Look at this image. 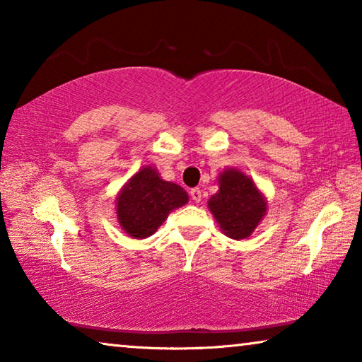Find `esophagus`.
<instances>
[{
    "instance_id": "1",
    "label": "esophagus",
    "mask_w": 362,
    "mask_h": 362,
    "mask_svg": "<svg viewBox=\"0 0 362 362\" xmlns=\"http://www.w3.org/2000/svg\"><path fill=\"white\" fill-rule=\"evenodd\" d=\"M189 198H192L194 203H199L201 198H203V194H201V189L199 188L189 189Z\"/></svg>"
}]
</instances>
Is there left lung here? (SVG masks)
<instances>
[{"instance_id": "8db88e82", "label": "left lung", "mask_w": 362, "mask_h": 362, "mask_svg": "<svg viewBox=\"0 0 362 362\" xmlns=\"http://www.w3.org/2000/svg\"><path fill=\"white\" fill-rule=\"evenodd\" d=\"M214 218L231 240L252 235L267 212V199L254 180L235 168L218 175V192L207 201Z\"/></svg>"}]
</instances>
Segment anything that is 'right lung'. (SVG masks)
Listing matches in <instances>:
<instances>
[{"label":"right lung","mask_w":362,"mask_h":362,"mask_svg":"<svg viewBox=\"0 0 362 362\" xmlns=\"http://www.w3.org/2000/svg\"><path fill=\"white\" fill-rule=\"evenodd\" d=\"M188 203L180 185L166 182L151 166L142 168L126 183L116 198V216L121 228L134 240L151 236L177 207Z\"/></svg>","instance_id":"right-lung-1"}]
</instances>
